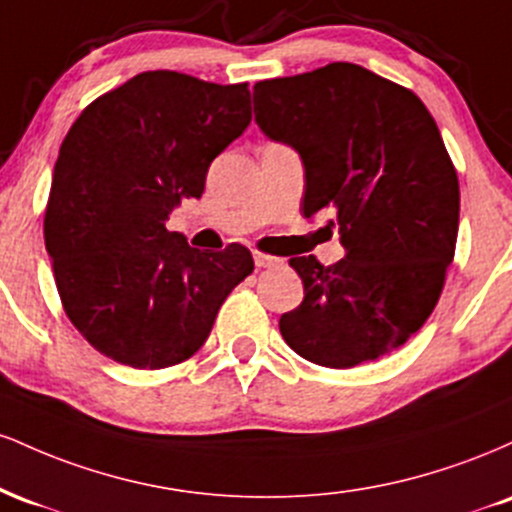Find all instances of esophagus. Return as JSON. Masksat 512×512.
<instances>
[{
  "label": "esophagus",
  "instance_id": "34e87169",
  "mask_svg": "<svg viewBox=\"0 0 512 512\" xmlns=\"http://www.w3.org/2000/svg\"><path fill=\"white\" fill-rule=\"evenodd\" d=\"M252 257H255V264L257 267H274V264H279L281 260L279 257H272V255H264V252H252Z\"/></svg>",
  "mask_w": 512,
  "mask_h": 512
}]
</instances>
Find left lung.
I'll list each match as a JSON object with an SVG mask.
<instances>
[{"label":"left lung","instance_id":"1","mask_svg":"<svg viewBox=\"0 0 512 512\" xmlns=\"http://www.w3.org/2000/svg\"><path fill=\"white\" fill-rule=\"evenodd\" d=\"M264 137L305 168L303 214L334 211L346 257H291L303 303L281 337L317 366L354 368L402 346L436 308L455 255L460 185L426 105L349 62L252 88Z\"/></svg>","mask_w":512,"mask_h":512}]
</instances>
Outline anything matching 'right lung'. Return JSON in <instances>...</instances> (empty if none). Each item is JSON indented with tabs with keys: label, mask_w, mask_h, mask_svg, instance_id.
Instances as JSON below:
<instances>
[{
	"label": "right lung",
	"mask_w": 512,
	"mask_h": 512,
	"mask_svg": "<svg viewBox=\"0 0 512 512\" xmlns=\"http://www.w3.org/2000/svg\"><path fill=\"white\" fill-rule=\"evenodd\" d=\"M248 84L144 72L93 101L64 137L45 245L69 320L101 354L168 368L207 342L221 303L255 262L197 250L166 221L199 199L216 156L250 125Z\"/></svg>",
	"instance_id": "right-lung-1"
}]
</instances>
